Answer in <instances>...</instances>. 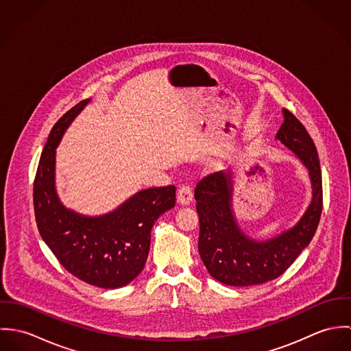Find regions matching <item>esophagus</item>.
<instances>
[{
	"instance_id": "obj_1",
	"label": "esophagus",
	"mask_w": 351,
	"mask_h": 351,
	"mask_svg": "<svg viewBox=\"0 0 351 351\" xmlns=\"http://www.w3.org/2000/svg\"><path fill=\"white\" fill-rule=\"evenodd\" d=\"M193 200V191L191 186L188 185H184L178 189L177 192V201L181 204V205H188L191 204Z\"/></svg>"
}]
</instances>
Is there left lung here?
I'll use <instances>...</instances> for the list:
<instances>
[{
  "label": "left lung",
  "instance_id": "left-lung-1",
  "mask_svg": "<svg viewBox=\"0 0 351 351\" xmlns=\"http://www.w3.org/2000/svg\"><path fill=\"white\" fill-rule=\"evenodd\" d=\"M276 139L292 151L308 170L312 200L300 220L289 230L256 241L241 230L232 209L234 173H213L195 189L200 220L199 252L209 274L224 285L249 287L280 277L312 241L322 206V171L313 141L304 125L287 109Z\"/></svg>",
  "mask_w": 351,
  "mask_h": 351
}]
</instances>
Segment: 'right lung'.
<instances>
[{"instance_id": "1", "label": "right lung", "mask_w": 351, "mask_h": 351, "mask_svg": "<svg viewBox=\"0 0 351 351\" xmlns=\"http://www.w3.org/2000/svg\"><path fill=\"white\" fill-rule=\"evenodd\" d=\"M89 102L90 99L81 101L52 127L35 177L34 208L42 239L67 271L90 285L116 289L143 270L151 228L162 213L176 205V186L139 191L100 216L66 208L55 186L56 147Z\"/></svg>"}]
</instances>
